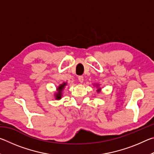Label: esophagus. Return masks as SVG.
Returning <instances> with one entry per match:
<instances>
[{"mask_svg": "<svg viewBox=\"0 0 154 154\" xmlns=\"http://www.w3.org/2000/svg\"><path fill=\"white\" fill-rule=\"evenodd\" d=\"M78 80L80 83H83V76H79L78 77Z\"/></svg>", "mask_w": 154, "mask_h": 154, "instance_id": "esophagus-1", "label": "esophagus"}]
</instances>
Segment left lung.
<instances>
[{"label": "left lung", "mask_w": 154, "mask_h": 154, "mask_svg": "<svg viewBox=\"0 0 154 154\" xmlns=\"http://www.w3.org/2000/svg\"><path fill=\"white\" fill-rule=\"evenodd\" d=\"M100 88H99V89L98 90V92H99V91H100Z\"/></svg>", "instance_id": "obj_1"}]
</instances>
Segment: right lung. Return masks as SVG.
Instances as JSON below:
<instances>
[{"instance_id": "add662e5", "label": "right lung", "mask_w": 154, "mask_h": 154, "mask_svg": "<svg viewBox=\"0 0 154 154\" xmlns=\"http://www.w3.org/2000/svg\"><path fill=\"white\" fill-rule=\"evenodd\" d=\"M67 85L66 82V83H62L61 85H60L57 88V92L55 94V98L56 100H60V99H61L62 98V90H64V87L66 86Z\"/></svg>"}]
</instances>
